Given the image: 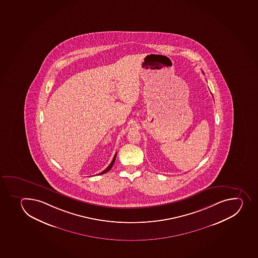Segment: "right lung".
<instances>
[{
	"label": "right lung",
	"mask_w": 258,
	"mask_h": 258,
	"mask_svg": "<svg viewBox=\"0 0 258 258\" xmlns=\"http://www.w3.org/2000/svg\"><path fill=\"white\" fill-rule=\"evenodd\" d=\"M116 155H117V153H116L115 155H114V156H113V160H112V162L110 163V165H108V166L107 167V168H106V169H104L103 171L101 172V173H99V174H99V175H100V174H105V173H107V172L109 171V170H110L111 168L113 167V164H114V161H115Z\"/></svg>",
	"instance_id": "1"
}]
</instances>
